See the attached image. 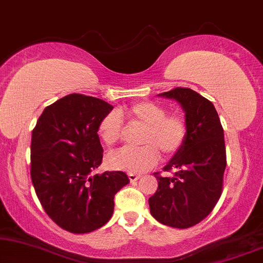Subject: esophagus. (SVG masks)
<instances>
[{"mask_svg": "<svg viewBox=\"0 0 263 263\" xmlns=\"http://www.w3.org/2000/svg\"><path fill=\"white\" fill-rule=\"evenodd\" d=\"M128 177L130 179V182H136L140 177H141V176L135 175V174H128Z\"/></svg>", "mask_w": 263, "mask_h": 263, "instance_id": "1", "label": "esophagus"}]
</instances>
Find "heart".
Wrapping results in <instances>:
<instances>
[{"label": "heart", "mask_w": 263, "mask_h": 263, "mask_svg": "<svg viewBox=\"0 0 263 263\" xmlns=\"http://www.w3.org/2000/svg\"><path fill=\"white\" fill-rule=\"evenodd\" d=\"M123 118L132 125L142 128L141 147H123L109 153L107 166L114 170L141 174L149 170L159 159L177 153L186 138V123L178 115H166L160 104L140 102L127 109L112 110L99 122L98 135L105 146H112L123 134Z\"/></svg>", "instance_id": "heart-1"}]
</instances>
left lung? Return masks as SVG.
I'll return each mask as SVG.
<instances>
[{
  "label": "left lung",
  "instance_id": "8db88e82",
  "mask_svg": "<svg viewBox=\"0 0 263 263\" xmlns=\"http://www.w3.org/2000/svg\"><path fill=\"white\" fill-rule=\"evenodd\" d=\"M174 99L185 112L186 138L177 153L156 172L158 189L148 199L153 218L176 229L199 224L220 199L226 167L224 129L213 104L190 88L177 87L158 95Z\"/></svg>",
  "mask_w": 263,
  "mask_h": 263
}]
</instances>
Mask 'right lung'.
I'll use <instances>...</instances> for the list:
<instances>
[{
  "instance_id": "right-lung-1",
  "label": "right lung",
  "mask_w": 263,
  "mask_h": 263,
  "mask_svg": "<svg viewBox=\"0 0 263 263\" xmlns=\"http://www.w3.org/2000/svg\"><path fill=\"white\" fill-rule=\"evenodd\" d=\"M112 109L102 99L73 93L46 106L32 132V184L46 214L71 233L105 225L115 195L129 183L122 171L91 175L103 160L99 122Z\"/></svg>"
}]
</instances>
